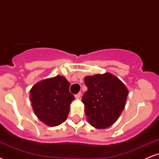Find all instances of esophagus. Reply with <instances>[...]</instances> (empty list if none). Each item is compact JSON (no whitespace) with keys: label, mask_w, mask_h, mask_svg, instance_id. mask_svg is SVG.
I'll use <instances>...</instances> for the list:
<instances>
[{"label":"esophagus","mask_w":159,"mask_h":159,"mask_svg":"<svg viewBox=\"0 0 159 159\" xmlns=\"http://www.w3.org/2000/svg\"><path fill=\"white\" fill-rule=\"evenodd\" d=\"M81 93L80 92V93H78L76 94L75 96V98H79L80 97H81Z\"/></svg>","instance_id":"1"}]
</instances>
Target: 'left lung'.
I'll return each instance as SVG.
<instances>
[{"instance_id":"left-lung-1","label":"left lung","mask_w":159,"mask_h":159,"mask_svg":"<svg viewBox=\"0 0 159 159\" xmlns=\"http://www.w3.org/2000/svg\"><path fill=\"white\" fill-rule=\"evenodd\" d=\"M84 83L87 91L81 101L89 123L98 129L110 127L125 107L129 93L127 87L109 72L86 76Z\"/></svg>"}]
</instances>
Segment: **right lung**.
I'll return each mask as SVG.
<instances>
[{
    "instance_id": "right-lung-1",
    "label": "right lung",
    "mask_w": 159,
    "mask_h": 159,
    "mask_svg": "<svg viewBox=\"0 0 159 159\" xmlns=\"http://www.w3.org/2000/svg\"><path fill=\"white\" fill-rule=\"evenodd\" d=\"M70 84L61 75L38 82L30 91L31 105L36 116L48 126L63 123L69 115L75 96L69 92Z\"/></svg>"
}]
</instances>
